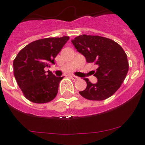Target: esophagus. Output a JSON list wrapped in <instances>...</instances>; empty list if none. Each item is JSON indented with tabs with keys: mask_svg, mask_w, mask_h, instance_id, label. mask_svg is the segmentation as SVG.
Segmentation results:
<instances>
[{
	"mask_svg": "<svg viewBox=\"0 0 145 145\" xmlns=\"http://www.w3.org/2000/svg\"><path fill=\"white\" fill-rule=\"evenodd\" d=\"M71 78L72 79V80H78L79 79V78L78 77H77V76H75V75H71Z\"/></svg>",
	"mask_w": 145,
	"mask_h": 145,
	"instance_id": "34e87169",
	"label": "esophagus"
}]
</instances>
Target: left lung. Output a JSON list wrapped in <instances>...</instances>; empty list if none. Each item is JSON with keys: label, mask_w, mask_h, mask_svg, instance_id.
<instances>
[{"label": "left lung", "mask_w": 145, "mask_h": 145, "mask_svg": "<svg viewBox=\"0 0 145 145\" xmlns=\"http://www.w3.org/2000/svg\"><path fill=\"white\" fill-rule=\"evenodd\" d=\"M79 53L85 57L87 62H93L97 69L93 75L97 78L87 84L80 95L89 100L101 101L114 94L120 87L129 71L127 55L118 43L105 37L83 35L71 40Z\"/></svg>", "instance_id": "left-lung-1"}]
</instances>
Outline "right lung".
Here are the masks:
<instances>
[{
	"label": "right lung",
	"instance_id": "add662e5",
	"mask_svg": "<svg viewBox=\"0 0 145 145\" xmlns=\"http://www.w3.org/2000/svg\"><path fill=\"white\" fill-rule=\"evenodd\" d=\"M68 40V36L38 40L27 45L16 55L13 62L14 77L28 100L47 103L56 97L63 77L55 76L44 68L54 65L55 57Z\"/></svg>",
	"mask_w": 145,
	"mask_h": 145
}]
</instances>
